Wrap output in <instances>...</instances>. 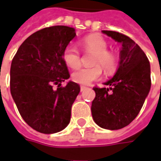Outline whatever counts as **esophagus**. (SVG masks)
<instances>
[{
    "instance_id": "1",
    "label": "esophagus",
    "mask_w": 161,
    "mask_h": 161,
    "mask_svg": "<svg viewBox=\"0 0 161 161\" xmlns=\"http://www.w3.org/2000/svg\"><path fill=\"white\" fill-rule=\"evenodd\" d=\"M85 90H86V87H85V86H81V87H80L81 92H83V91H84Z\"/></svg>"
}]
</instances>
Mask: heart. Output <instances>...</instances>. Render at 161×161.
Returning a JSON list of instances; mask_svg holds the SVG:
<instances>
[{
	"instance_id": "1",
	"label": "heart",
	"mask_w": 161,
	"mask_h": 161,
	"mask_svg": "<svg viewBox=\"0 0 161 161\" xmlns=\"http://www.w3.org/2000/svg\"><path fill=\"white\" fill-rule=\"evenodd\" d=\"M82 45L86 51L95 53L93 64L101 65L106 71L110 72L116 67V59L112 53L107 52L108 45L105 40L98 35H90L82 40ZM63 60L67 65L76 69L80 65V53L74 44H69L63 52ZM96 65L91 68H80L75 70L71 77L77 84L87 85L97 80L102 76V68Z\"/></svg>"
}]
</instances>
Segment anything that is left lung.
Listing matches in <instances>:
<instances>
[{"instance_id": "8db88e82", "label": "left lung", "mask_w": 161, "mask_h": 161, "mask_svg": "<svg viewBox=\"0 0 161 161\" xmlns=\"http://www.w3.org/2000/svg\"><path fill=\"white\" fill-rule=\"evenodd\" d=\"M121 45L117 70L97 88L91 113L97 124L116 130L128 126L138 115L151 88L150 64L142 48L129 37L114 31H102Z\"/></svg>"}]
</instances>
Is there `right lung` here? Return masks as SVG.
I'll list each match as a JSON object with an SVG mask.
<instances>
[{"instance_id": "1", "label": "right lung", "mask_w": 161, "mask_h": 161, "mask_svg": "<svg viewBox=\"0 0 161 161\" xmlns=\"http://www.w3.org/2000/svg\"><path fill=\"white\" fill-rule=\"evenodd\" d=\"M76 37L75 28L46 27L30 35L19 46L10 69V91L21 117L43 134H54L70 123L71 106L80 86L70 77L63 52ZM53 85H58L53 89Z\"/></svg>"}]
</instances>
